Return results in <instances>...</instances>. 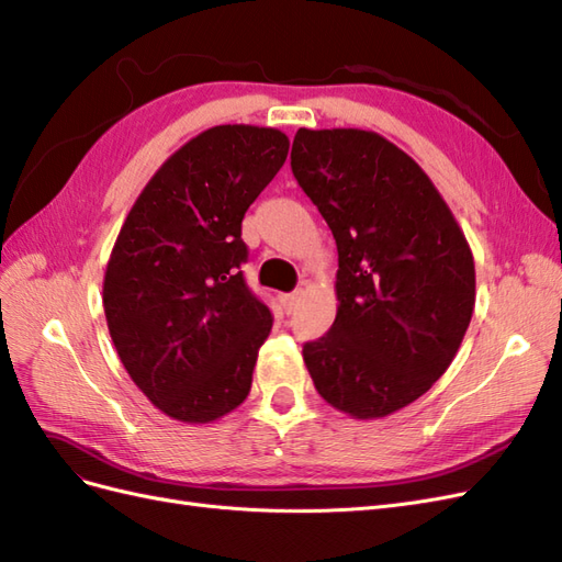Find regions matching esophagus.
Instances as JSON below:
<instances>
[{"label":"esophagus","mask_w":562,"mask_h":562,"mask_svg":"<svg viewBox=\"0 0 562 562\" xmlns=\"http://www.w3.org/2000/svg\"><path fill=\"white\" fill-rule=\"evenodd\" d=\"M300 302V293H291V295H281V304H283V312L285 314H293L295 307Z\"/></svg>","instance_id":"esophagus-1"}]
</instances>
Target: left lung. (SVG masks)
I'll return each mask as SVG.
<instances>
[{"instance_id":"8db88e82","label":"left lung","mask_w":562,"mask_h":562,"mask_svg":"<svg viewBox=\"0 0 562 562\" xmlns=\"http://www.w3.org/2000/svg\"><path fill=\"white\" fill-rule=\"evenodd\" d=\"M291 168L337 244V316L302 347L318 394L356 419L443 375L475 304L473 255L429 176L380 133L300 128Z\"/></svg>"}]
</instances>
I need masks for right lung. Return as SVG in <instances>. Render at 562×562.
Wrapping results in <instances>:
<instances>
[{"label": "right lung", "instance_id": "1", "mask_svg": "<svg viewBox=\"0 0 562 562\" xmlns=\"http://www.w3.org/2000/svg\"><path fill=\"white\" fill-rule=\"evenodd\" d=\"M288 147L277 128L199 133L151 176L116 236L110 337L131 380L178 422H215L248 396L271 312L244 279L241 220Z\"/></svg>", "mask_w": 562, "mask_h": 562}]
</instances>
